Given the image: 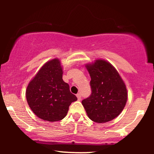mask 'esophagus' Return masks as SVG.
<instances>
[{
    "instance_id": "obj_1",
    "label": "esophagus",
    "mask_w": 154,
    "mask_h": 154,
    "mask_svg": "<svg viewBox=\"0 0 154 154\" xmlns=\"http://www.w3.org/2000/svg\"><path fill=\"white\" fill-rule=\"evenodd\" d=\"M76 97H77V98H78V100H81V94H80V93H78L77 94H76Z\"/></svg>"
}]
</instances>
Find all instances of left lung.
I'll list each match as a JSON object with an SVG mask.
<instances>
[{
  "instance_id": "obj_1",
  "label": "left lung",
  "mask_w": 154,
  "mask_h": 154,
  "mask_svg": "<svg viewBox=\"0 0 154 154\" xmlns=\"http://www.w3.org/2000/svg\"><path fill=\"white\" fill-rule=\"evenodd\" d=\"M91 81L92 93L82 101L90 120L104 123L112 121L123 110L128 100L125 84L115 67L104 60L85 65Z\"/></svg>"
}]
</instances>
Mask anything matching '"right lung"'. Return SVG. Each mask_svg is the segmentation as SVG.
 <instances>
[{
  "mask_svg": "<svg viewBox=\"0 0 154 154\" xmlns=\"http://www.w3.org/2000/svg\"><path fill=\"white\" fill-rule=\"evenodd\" d=\"M63 70L59 59L48 61L29 82L26 97L31 111L39 119L50 122L62 120L69 107L77 100L68 83L62 79Z\"/></svg>",
  "mask_w": 154,
  "mask_h": 154,
  "instance_id": "add662e5",
  "label": "right lung"
}]
</instances>
